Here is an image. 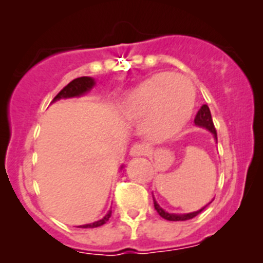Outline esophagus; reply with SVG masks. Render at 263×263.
I'll return each mask as SVG.
<instances>
[{"mask_svg": "<svg viewBox=\"0 0 263 263\" xmlns=\"http://www.w3.org/2000/svg\"><path fill=\"white\" fill-rule=\"evenodd\" d=\"M147 150L148 148L145 144H135L134 146L131 147V150H129V154H131L132 156H142L146 155Z\"/></svg>", "mask_w": 263, "mask_h": 263, "instance_id": "1", "label": "esophagus"}]
</instances>
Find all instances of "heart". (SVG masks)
<instances>
[{
    "mask_svg": "<svg viewBox=\"0 0 263 263\" xmlns=\"http://www.w3.org/2000/svg\"><path fill=\"white\" fill-rule=\"evenodd\" d=\"M195 104V87L187 79L156 73L128 92L123 112L134 121H145V128L151 136L166 139L185 126Z\"/></svg>",
    "mask_w": 263,
    "mask_h": 263,
    "instance_id": "1",
    "label": "heart"
}]
</instances>
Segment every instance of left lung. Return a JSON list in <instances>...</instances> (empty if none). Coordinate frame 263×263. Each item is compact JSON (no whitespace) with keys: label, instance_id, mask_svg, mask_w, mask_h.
<instances>
[{"label":"left lung","instance_id":"left-lung-1","mask_svg":"<svg viewBox=\"0 0 263 263\" xmlns=\"http://www.w3.org/2000/svg\"><path fill=\"white\" fill-rule=\"evenodd\" d=\"M195 124H197V126L200 127H205V128H208L209 131L211 132V134L214 135L215 140L217 141V134H216V129H215V126H214V122H213V117H211V112H210V108L208 107L206 104H203L202 107L200 108V110L197 112V115L195 117ZM211 203V202H210ZM154 208H155V210L158 211V214L160 215L163 219H166L169 220V221H183V220H190V219H193L195 216H197L198 214L201 213V211L203 210V209L206 208H202L201 210L198 211H195V213H190V214H184V215H177V214H169L166 213V211H164L163 209L160 208V206L156 203V201L154 200Z\"/></svg>","mask_w":263,"mask_h":263}]
</instances>
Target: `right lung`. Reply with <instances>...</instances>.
Wrapping results in <instances>:
<instances>
[{"instance_id": "add662e5", "label": "right lung", "mask_w": 263, "mask_h": 263, "mask_svg": "<svg viewBox=\"0 0 263 263\" xmlns=\"http://www.w3.org/2000/svg\"><path fill=\"white\" fill-rule=\"evenodd\" d=\"M94 79L91 78H87V76H82V78H78L75 80H72L70 84L66 85L60 92L54 97L53 102L55 100H60V99H65V98H72V97H80V95L85 94L86 91H89L92 86H94ZM110 215H112V210L108 211V214L105 215L103 219L98 220V221L91 222V224H86V225H81L80 228H98V227H102L103 224L109 220Z\"/></svg>"}]
</instances>
